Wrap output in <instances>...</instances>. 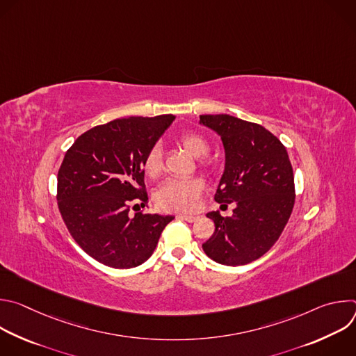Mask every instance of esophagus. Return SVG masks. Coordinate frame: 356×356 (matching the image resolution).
Returning <instances> with one entry per match:
<instances>
[{"mask_svg":"<svg viewBox=\"0 0 356 356\" xmlns=\"http://www.w3.org/2000/svg\"><path fill=\"white\" fill-rule=\"evenodd\" d=\"M179 217H181L183 220H186L187 222H194L198 217L197 216H188V214H179Z\"/></svg>","mask_w":356,"mask_h":356,"instance_id":"1","label":"esophagus"}]
</instances>
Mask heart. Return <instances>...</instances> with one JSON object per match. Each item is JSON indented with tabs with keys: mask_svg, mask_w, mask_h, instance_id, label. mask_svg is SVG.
<instances>
[{
	"mask_svg": "<svg viewBox=\"0 0 356 356\" xmlns=\"http://www.w3.org/2000/svg\"><path fill=\"white\" fill-rule=\"evenodd\" d=\"M180 143L193 156L207 154V140L197 134H186ZM162 149L159 145L152 146L143 158V172L155 179L162 173ZM206 188V183L200 177H173L166 180L156 191V206L165 211H193L197 209L200 197Z\"/></svg>",
	"mask_w": 356,
	"mask_h": 356,
	"instance_id": "obj_1",
	"label": "heart"
}]
</instances>
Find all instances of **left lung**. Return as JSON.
Wrapping results in <instances>:
<instances>
[{
	"instance_id": "obj_1",
	"label": "left lung",
	"mask_w": 356,
	"mask_h": 356,
	"mask_svg": "<svg viewBox=\"0 0 356 356\" xmlns=\"http://www.w3.org/2000/svg\"><path fill=\"white\" fill-rule=\"evenodd\" d=\"M200 124L216 131L225 149L214 198L222 206L235 204L232 217L207 214L216 231L202 249L217 264L246 265L276 243L293 211L294 176L287 150L262 125L228 114L200 115Z\"/></svg>"
}]
</instances>
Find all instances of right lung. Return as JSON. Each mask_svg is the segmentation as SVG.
Masks as SVG:
<instances>
[{"label":"right lung","mask_w":356,"mask_h":356,"mask_svg":"<svg viewBox=\"0 0 356 356\" xmlns=\"http://www.w3.org/2000/svg\"><path fill=\"white\" fill-rule=\"evenodd\" d=\"M175 115L129 117L80 135L58 173V206L79 246L114 269L139 266L150 258L172 216H129L145 207L143 158Z\"/></svg>","instance_id":"obj_1"}]
</instances>
